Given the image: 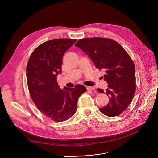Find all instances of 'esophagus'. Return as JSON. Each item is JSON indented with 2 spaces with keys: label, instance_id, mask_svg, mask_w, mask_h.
Listing matches in <instances>:
<instances>
[{
  "label": "esophagus",
  "instance_id": "obj_1",
  "mask_svg": "<svg viewBox=\"0 0 158 158\" xmlns=\"http://www.w3.org/2000/svg\"><path fill=\"white\" fill-rule=\"evenodd\" d=\"M86 89L88 91H92L94 89H95L94 87H92V86H86Z\"/></svg>",
  "mask_w": 158,
  "mask_h": 158
}]
</instances>
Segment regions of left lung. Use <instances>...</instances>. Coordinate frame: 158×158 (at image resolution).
<instances>
[{
  "label": "left lung",
  "instance_id": "1",
  "mask_svg": "<svg viewBox=\"0 0 158 158\" xmlns=\"http://www.w3.org/2000/svg\"><path fill=\"white\" fill-rule=\"evenodd\" d=\"M75 46L90 57L96 68L105 72L104 80L108 84L106 94L110 101L99 110L107 117L120 114L127 108L136 91L135 66L129 55L118 43L110 38H83ZM97 91L104 93L100 88Z\"/></svg>",
  "mask_w": 158,
  "mask_h": 158
}]
</instances>
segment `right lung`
<instances>
[{
  "instance_id": "right-lung-1",
  "label": "right lung",
  "mask_w": 158,
  "mask_h": 158,
  "mask_svg": "<svg viewBox=\"0 0 158 158\" xmlns=\"http://www.w3.org/2000/svg\"><path fill=\"white\" fill-rule=\"evenodd\" d=\"M77 40L56 39L37 47L26 68L29 92L37 108L56 122L71 118L76 111L78 98L86 91L77 85L74 88H60L57 76L61 73L63 57Z\"/></svg>"
}]
</instances>
